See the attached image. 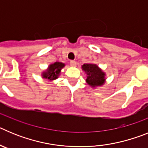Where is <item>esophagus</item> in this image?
<instances>
[{
    "label": "esophagus",
    "instance_id": "obj_1",
    "mask_svg": "<svg viewBox=\"0 0 148 148\" xmlns=\"http://www.w3.org/2000/svg\"><path fill=\"white\" fill-rule=\"evenodd\" d=\"M70 66H76V61H70Z\"/></svg>",
    "mask_w": 148,
    "mask_h": 148
}]
</instances>
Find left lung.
Returning a JSON list of instances; mask_svg holds the SVG:
<instances>
[{
	"label": "left lung",
	"mask_w": 148,
	"mask_h": 148,
	"mask_svg": "<svg viewBox=\"0 0 148 148\" xmlns=\"http://www.w3.org/2000/svg\"><path fill=\"white\" fill-rule=\"evenodd\" d=\"M82 70L87 74L86 82L90 87H95L103 85L105 82V73L94 64H84Z\"/></svg>",
	"instance_id": "8db88e82"
}]
</instances>
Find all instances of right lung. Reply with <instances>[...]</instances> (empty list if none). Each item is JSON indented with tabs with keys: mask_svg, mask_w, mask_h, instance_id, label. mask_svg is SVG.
Returning <instances> with one entry per match:
<instances>
[{
	"mask_svg": "<svg viewBox=\"0 0 148 148\" xmlns=\"http://www.w3.org/2000/svg\"><path fill=\"white\" fill-rule=\"evenodd\" d=\"M64 66L65 64L64 63L55 62L54 64L49 65L46 71L43 72L42 77L49 81L56 80L58 78L61 69Z\"/></svg>",
	"mask_w": 148,
	"mask_h": 148,
	"instance_id": "add662e5",
	"label": "right lung"
}]
</instances>
